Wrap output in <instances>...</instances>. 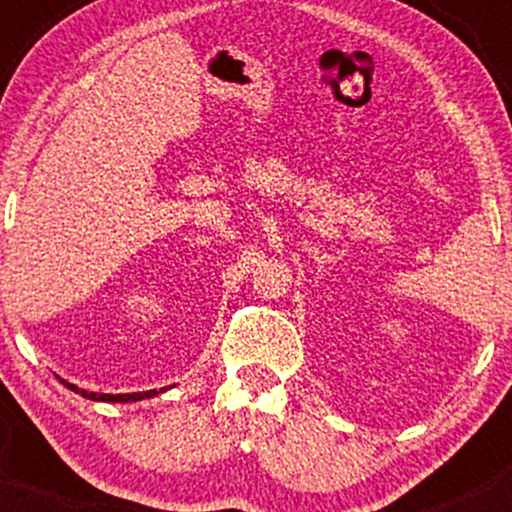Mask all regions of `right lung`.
<instances>
[{"mask_svg":"<svg viewBox=\"0 0 512 512\" xmlns=\"http://www.w3.org/2000/svg\"><path fill=\"white\" fill-rule=\"evenodd\" d=\"M64 385L69 387V390L79 392L81 397H88V399H98V402H137V399H144V397H154L158 395L156 390H149V392H132V395H96V392H86V390H79V387L67 383V380H62Z\"/></svg>","mask_w":512,"mask_h":512,"instance_id":"obj_1","label":"right lung"}]
</instances>
